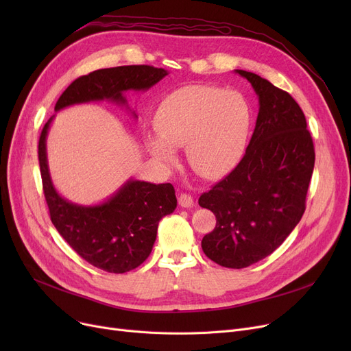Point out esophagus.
Masks as SVG:
<instances>
[{
    "mask_svg": "<svg viewBox=\"0 0 351 351\" xmlns=\"http://www.w3.org/2000/svg\"><path fill=\"white\" fill-rule=\"evenodd\" d=\"M178 202L182 208H192L193 206V197L189 193H179Z\"/></svg>",
    "mask_w": 351,
    "mask_h": 351,
    "instance_id": "34e87169",
    "label": "esophagus"
}]
</instances>
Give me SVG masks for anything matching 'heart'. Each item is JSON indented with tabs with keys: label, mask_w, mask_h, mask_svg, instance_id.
Listing matches in <instances>:
<instances>
[{
	"label": "heart",
	"mask_w": 351,
	"mask_h": 351,
	"mask_svg": "<svg viewBox=\"0 0 351 351\" xmlns=\"http://www.w3.org/2000/svg\"><path fill=\"white\" fill-rule=\"evenodd\" d=\"M159 140L146 146L159 162L169 163V147H185L192 169L215 178L232 168L241 155L250 126V110L242 97L213 86H185L166 97L154 119Z\"/></svg>",
	"instance_id": "heart-1"
}]
</instances>
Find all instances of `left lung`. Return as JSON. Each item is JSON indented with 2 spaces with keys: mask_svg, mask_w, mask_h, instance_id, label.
Returning <instances> with one entry per match:
<instances>
[{
  "mask_svg": "<svg viewBox=\"0 0 351 351\" xmlns=\"http://www.w3.org/2000/svg\"><path fill=\"white\" fill-rule=\"evenodd\" d=\"M259 97L254 132L243 158L202 193L216 216L202 249L215 263L243 269L278 249L300 222L315 168V146L299 104L253 72L236 69Z\"/></svg>",
  "mask_w": 351,
  "mask_h": 351,
  "instance_id": "8db88e82",
  "label": "left lung"
}]
</instances>
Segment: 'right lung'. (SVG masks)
<instances>
[{"label":"right lung","mask_w":351,"mask_h":351,"mask_svg":"<svg viewBox=\"0 0 351 351\" xmlns=\"http://www.w3.org/2000/svg\"><path fill=\"white\" fill-rule=\"evenodd\" d=\"M166 75L168 72L163 68L151 65L98 69L73 81L55 104V110L104 99L125 105L123 90H146ZM51 121L44 125L38 142L43 189L51 222L65 242L92 266L108 273L136 269L152 252L159 220L176 208L173 186L129 179L101 205L71 204L55 191L48 171L45 139Z\"/></svg>","instance_id":"obj_1"}]
</instances>
